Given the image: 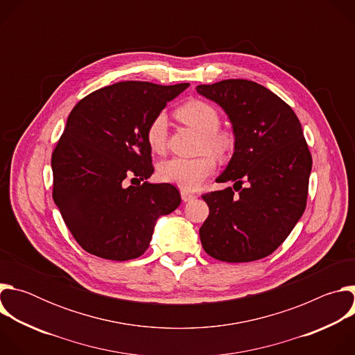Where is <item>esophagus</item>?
<instances>
[{
  "label": "esophagus",
  "mask_w": 355,
  "mask_h": 355,
  "mask_svg": "<svg viewBox=\"0 0 355 355\" xmlns=\"http://www.w3.org/2000/svg\"><path fill=\"white\" fill-rule=\"evenodd\" d=\"M181 198H182V200L184 202H188V200H192L193 198H195V193H192V192H188V191H181Z\"/></svg>",
  "instance_id": "esophagus-1"
}]
</instances>
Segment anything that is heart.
Here are the masks:
<instances>
[{
    "label": "heart",
    "mask_w": 355,
    "mask_h": 355,
    "mask_svg": "<svg viewBox=\"0 0 355 355\" xmlns=\"http://www.w3.org/2000/svg\"><path fill=\"white\" fill-rule=\"evenodd\" d=\"M181 122L200 133V150H208L216 156H225L233 147V136L219 130L218 111L205 101L192 99L177 110ZM167 115L157 114L146 129V141L151 151L163 153L167 146ZM216 168L215 157L204 153L198 157H173L159 164L157 173L162 181L174 184L184 191L196 189Z\"/></svg>",
    "instance_id": "1"
}]
</instances>
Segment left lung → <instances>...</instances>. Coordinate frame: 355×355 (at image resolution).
I'll return each instance as SVG.
<instances>
[{
    "label": "left lung",
    "instance_id": "8db88e82",
    "mask_svg": "<svg viewBox=\"0 0 355 355\" xmlns=\"http://www.w3.org/2000/svg\"><path fill=\"white\" fill-rule=\"evenodd\" d=\"M196 92L226 112L234 133V153L216 181L239 185L202 195L209 207L199 229L202 247L226 263L264 259L306 208L312 156L300 122L278 95L254 81L223 80L198 85Z\"/></svg>",
    "mask_w": 355,
    "mask_h": 355
}]
</instances>
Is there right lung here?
I'll return each mask as SVG.
<instances>
[{
    "label": "right lung",
    "mask_w": 355,
    "mask_h": 355,
    "mask_svg": "<svg viewBox=\"0 0 355 355\" xmlns=\"http://www.w3.org/2000/svg\"><path fill=\"white\" fill-rule=\"evenodd\" d=\"M188 85L122 81L91 92L70 112L52 155L53 199L89 254L140 257L157 219L181 204L174 185L147 181L155 168L146 129Z\"/></svg>",
    "instance_id": "add662e5"
}]
</instances>
